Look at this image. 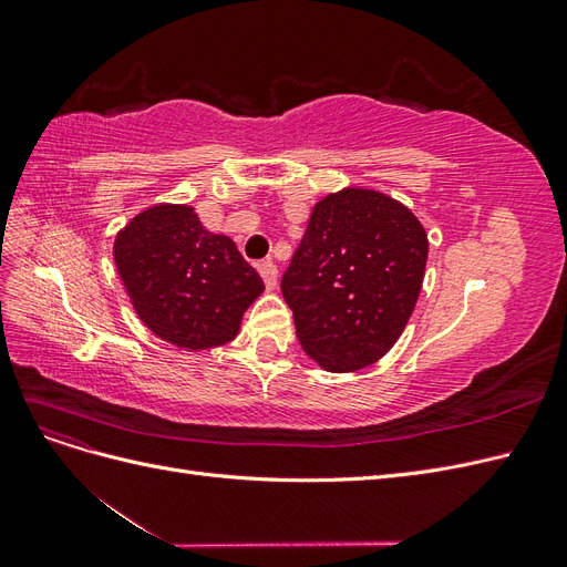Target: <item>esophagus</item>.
<instances>
[{"instance_id": "1", "label": "esophagus", "mask_w": 567, "mask_h": 567, "mask_svg": "<svg viewBox=\"0 0 567 567\" xmlns=\"http://www.w3.org/2000/svg\"><path fill=\"white\" fill-rule=\"evenodd\" d=\"M257 269H260V277H262L267 290L277 288V284H279V269H277V265H274V262H262Z\"/></svg>"}]
</instances>
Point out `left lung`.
Returning a JSON list of instances; mask_svg holds the SVG:
<instances>
[{
    "instance_id": "1",
    "label": "left lung",
    "mask_w": 567,
    "mask_h": 567,
    "mask_svg": "<svg viewBox=\"0 0 567 567\" xmlns=\"http://www.w3.org/2000/svg\"><path fill=\"white\" fill-rule=\"evenodd\" d=\"M425 260V229L402 203L371 188L321 198L281 279L302 350L333 373L379 362L414 312Z\"/></svg>"
}]
</instances>
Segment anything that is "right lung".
Listing matches in <instances>:
<instances>
[{
  "label": "right lung",
  "mask_w": 567,
  "mask_h": 567,
  "mask_svg": "<svg viewBox=\"0 0 567 567\" xmlns=\"http://www.w3.org/2000/svg\"><path fill=\"white\" fill-rule=\"evenodd\" d=\"M115 267L136 315L158 338L196 352L234 340L265 284L229 236L192 205H153L117 234Z\"/></svg>",
  "instance_id": "obj_1"
}]
</instances>
